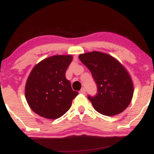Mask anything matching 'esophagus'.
<instances>
[{
  "instance_id": "34e87169",
  "label": "esophagus",
  "mask_w": 154,
  "mask_h": 154,
  "mask_svg": "<svg viewBox=\"0 0 154 154\" xmlns=\"http://www.w3.org/2000/svg\"><path fill=\"white\" fill-rule=\"evenodd\" d=\"M79 93H81V94H85V88H82V89L79 91Z\"/></svg>"
}]
</instances>
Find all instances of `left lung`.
<instances>
[{"label":"left lung","instance_id":"8db88e82","mask_svg":"<svg viewBox=\"0 0 154 154\" xmlns=\"http://www.w3.org/2000/svg\"><path fill=\"white\" fill-rule=\"evenodd\" d=\"M79 59L96 84V95H88L95 110L106 116L122 112L133 96V85L127 70L112 56L98 51L80 54Z\"/></svg>","mask_w":154,"mask_h":154}]
</instances>
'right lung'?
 <instances>
[{
	"label": "right lung",
	"mask_w": 154,
	"mask_h": 154,
	"mask_svg": "<svg viewBox=\"0 0 154 154\" xmlns=\"http://www.w3.org/2000/svg\"><path fill=\"white\" fill-rule=\"evenodd\" d=\"M72 61L70 55H57L40 61L32 70L26 83L25 97L39 116L58 119L71 107L72 100L78 95L65 76Z\"/></svg>",
	"instance_id": "1"
}]
</instances>
